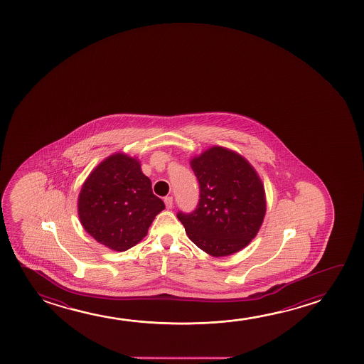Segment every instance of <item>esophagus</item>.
<instances>
[{
    "mask_svg": "<svg viewBox=\"0 0 364 364\" xmlns=\"http://www.w3.org/2000/svg\"><path fill=\"white\" fill-rule=\"evenodd\" d=\"M165 206H166V209L169 210L173 208V198L171 196H166L164 198Z\"/></svg>",
    "mask_w": 364,
    "mask_h": 364,
    "instance_id": "34e87169",
    "label": "esophagus"
}]
</instances>
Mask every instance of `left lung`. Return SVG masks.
I'll use <instances>...</instances> for the list:
<instances>
[{
	"mask_svg": "<svg viewBox=\"0 0 364 364\" xmlns=\"http://www.w3.org/2000/svg\"><path fill=\"white\" fill-rule=\"evenodd\" d=\"M190 166L199 180L200 201L193 214H178L188 237L213 257L239 252L264 223L262 180L249 160L220 145L194 155Z\"/></svg>",
	"mask_w": 364,
	"mask_h": 364,
	"instance_id": "8db88e82",
	"label": "left lung"
}]
</instances>
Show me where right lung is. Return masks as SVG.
I'll list each match as a JSON object with an SVG mask.
<instances>
[{
  "mask_svg": "<svg viewBox=\"0 0 364 364\" xmlns=\"http://www.w3.org/2000/svg\"><path fill=\"white\" fill-rule=\"evenodd\" d=\"M83 229L105 247L123 252L144 239L165 209L136 156L117 151L90 171L77 200Z\"/></svg>",
  "mask_w": 364,
  "mask_h": 364,
  "instance_id": "add662e5",
  "label": "right lung"
}]
</instances>
